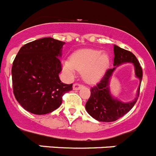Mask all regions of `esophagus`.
Returning a JSON list of instances; mask_svg holds the SVG:
<instances>
[{"label":"esophagus","mask_w":156,"mask_h":156,"mask_svg":"<svg viewBox=\"0 0 156 156\" xmlns=\"http://www.w3.org/2000/svg\"><path fill=\"white\" fill-rule=\"evenodd\" d=\"M83 86L82 84H80V83H74V84H73V90H80V88H82V87H83Z\"/></svg>","instance_id":"esophagus-1"}]
</instances>
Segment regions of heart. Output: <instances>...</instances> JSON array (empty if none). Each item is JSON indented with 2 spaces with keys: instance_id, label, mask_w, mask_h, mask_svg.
I'll use <instances>...</instances> for the list:
<instances>
[{
  "instance_id": "obj_1",
  "label": "heart",
  "mask_w": 156,
  "mask_h": 156,
  "mask_svg": "<svg viewBox=\"0 0 156 156\" xmlns=\"http://www.w3.org/2000/svg\"><path fill=\"white\" fill-rule=\"evenodd\" d=\"M110 65L107 53L99 50L83 49L75 52L71 60L63 62V70L69 76H73L76 71L82 72V76L88 83H95L101 80Z\"/></svg>"
}]
</instances>
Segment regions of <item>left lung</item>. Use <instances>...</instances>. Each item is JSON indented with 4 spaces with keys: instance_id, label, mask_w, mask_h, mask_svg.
Segmentation results:
<instances>
[{
    "instance_id": "left-lung-1",
    "label": "left lung",
    "mask_w": 156,
    "mask_h": 156,
    "mask_svg": "<svg viewBox=\"0 0 156 156\" xmlns=\"http://www.w3.org/2000/svg\"><path fill=\"white\" fill-rule=\"evenodd\" d=\"M114 67L109 69L100 82L91 88V96L85 105L87 112L98 122H111L122 118L133 107L139 97L140 84L136 91V97L131 102H122L114 98L110 92V78L116 68L122 64L132 63L133 65L135 76L140 80V83H141L143 77L141 66L133 53L116 45H114Z\"/></svg>"
}]
</instances>
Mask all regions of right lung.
Wrapping results in <instances>:
<instances>
[{
  "instance_id": "obj_1",
  "label": "right lung",
  "mask_w": 156,
  "mask_h": 156,
  "mask_svg": "<svg viewBox=\"0 0 156 156\" xmlns=\"http://www.w3.org/2000/svg\"><path fill=\"white\" fill-rule=\"evenodd\" d=\"M65 42L53 38L35 40L19 50L12 68L13 93L23 108L42 115L57 110L72 84L61 81L62 47Z\"/></svg>"
}]
</instances>
